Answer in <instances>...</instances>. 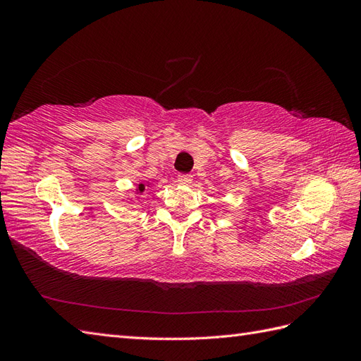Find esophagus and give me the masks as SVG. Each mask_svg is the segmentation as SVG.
<instances>
[{
  "instance_id": "1",
  "label": "esophagus",
  "mask_w": 361,
  "mask_h": 361,
  "mask_svg": "<svg viewBox=\"0 0 361 361\" xmlns=\"http://www.w3.org/2000/svg\"><path fill=\"white\" fill-rule=\"evenodd\" d=\"M178 180H179L182 185H190V183H192V176H191V174L180 173V174H178Z\"/></svg>"
}]
</instances>
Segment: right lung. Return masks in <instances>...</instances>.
Returning a JSON list of instances; mask_svg holds the SVG:
<instances>
[{"label": "right lung", "instance_id": "right-lung-1", "mask_svg": "<svg viewBox=\"0 0 361 361\" xmlns=\"http://www.w3.org/2000/svg\"><path fill=\"white\" fill-rule=\"evenodd\" d=\"M150 187H152V185H150L149 182H147V183H138L135 191H137V194H141V192H145L146 188H150Z\"/></svg>", "mask_w": 361, "mask_h": 361}]
</instances>
